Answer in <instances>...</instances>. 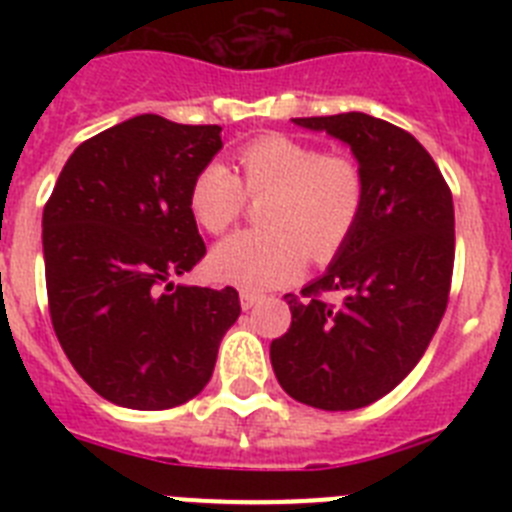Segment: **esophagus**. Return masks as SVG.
Listing matches in <instances>:
<instances>
[{
	"instance_id": "esophagus-1",
	"label": "esophagus",
	"mask_w": 512,
	"mask_h": 512,
	"mask_svg": "<svg viewBox=\"0 0 512 512\" xmlns=\"http://www.w3.org/2000/svg\"><path fill=\"white\" fill-rule=\"evenodd\" d=\"M261 300V295H256V292H241V307L243 310H251L256 302Z\"/></svg>"
}]
</instances>
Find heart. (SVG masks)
<instances>
[{
  "mask_svg": "<svg viewBox=\"0 0 512 512\" xmlns=\"http://www.w3.org/2000/svg\"><path fill=\"white\" fill-rule=\"evenodd\" d=\"M241 179L225 164H207L194 176L189 210L207 233L223 235L246 210V194L261 200L264 230H248L210 253L217 282L246 292L279 287L312 261L333 259L351 238L366 200L359 161L346 153H320L289 135H264L238 151ZM247 192L243 193L242 189Z\"/></svg>",
  "mask_w": 512,
  "mask_h": 512,
  "instance_id": "heart-1",
  "label": "heart"
}]
</instances>
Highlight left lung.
Returning <instances> with one entry per match:
<instances>
[{
  "mask_svg": "<svg viewBox=\"0 0 512 512\" xmlns=\"http://www.w3.org/2000/svg\"><path fill=\"white\" fill-rule=\"evenodd\" d=\"M295 122L351 146L366 200L323 277L284 297L292 325L271 341V366L310 408H366L413 372L446 312L454 200L431 153L392 122L364 112Z\"/></svg>",
  "mask_w": 512,
  "mask_h": 512,
  "instance_id": "obj_1",
  "label": "left lung"
}]
</instances>
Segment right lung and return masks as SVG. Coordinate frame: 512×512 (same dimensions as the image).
Returning a JSON list of instances; mask_svg holds the SVG:
<instances>
[{"instance_id":"1","label":"right lung","mask_w":512,"mask_h":512,"mask_svg":"<svg viewBox=\"0 0 512 512\" xmlns=\"http://www.w3.org/2000/svg\"><path fill=\"white\" fill-rule=\"evenodd\" d=\"M220 130L130 117L84 140L45 202L53 330L79 377L120 408L200 395L241 315L233 287L171 282L205 256L189 189L223 148Z\"/></svg>"}]
</instances>
